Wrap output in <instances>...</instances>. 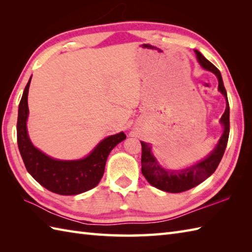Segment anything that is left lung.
I'll return each instance as SVG.
<instances>
[{
  "label": "left lung",
  "mask_w": 252,
  "mask_h": 252,
  "mask_svg": "<svg viewBox=\"0 0 252 252\" xmlns=\"http://www.w3.org/2000/svg\"><path fill=\"white\" fill-rule=\"evenodd\" d=\"M197 56V61L200 66L208 71L215 73L219 80V91L226 99V108L222 115L220 122L223 126L222 136L219 140L216 148L208 156L194 163L190 167L182 170L164 169L159 164L157 159L152 154V146L145 142L142 144V173L149 184L156 189L167 192H182L189 190L192 187L199 185L208 179L220 163L225 152L229 134V105L227 100L226 90L224 88L221 72L219 69L202 56L201 53L194 50Z\"/></svg>",
  "instance_id": "left-lung-1"
}]
</instances>
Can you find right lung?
I'll list each match as a JSON object with an SVG mask.
<instances>
[{"label": "right lung", "instance_id": "obj_1", "mask_svg": "<svg viewBox=\"0 0 252 252\" xmlns=\"http://www.w3.org/2000/svg\"><path fill=\"white\" fill-rule=\"evenodd\" d=\"M30 81L31 78L20 99L17 119V143L27 171L37 183L58 195H78L92 189L104 174L108 155L126 140V134L120 132L106 137L82 159L58 160L47 156L33 146L27 130Z\"/></svg>", "mask_w": 252, "mask_h": 252}]
</instances>
